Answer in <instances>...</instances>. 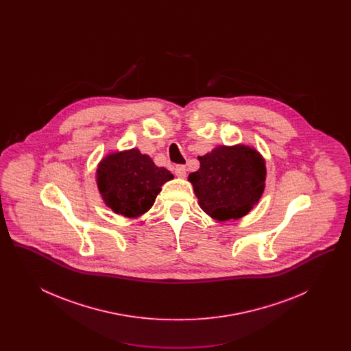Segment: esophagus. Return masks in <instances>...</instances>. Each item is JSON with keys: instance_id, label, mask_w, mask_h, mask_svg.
<instances>
[{"instance_id": "esophagus-1", "label": "esophagus", "mask_w": 351, "mask_h": 351, "mask_svg": "<svg viewBox=\"0 0 351 351\" xmlns=\"http://www.w3.org/2000/svg\"><path fill=\"white\" fill-rule=\"evenodd\" d=\"M175 175L178 178H185V175H186V168H185V166H183V165L176 166L175 167Z\"/></svg>"}]
</instances>
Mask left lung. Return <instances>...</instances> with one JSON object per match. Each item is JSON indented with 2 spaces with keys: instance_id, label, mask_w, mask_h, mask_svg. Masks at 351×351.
<instances>
[{
  "instance_id": "8db88e82",
  "label": "left lung",
  "mask_w": 351,
  "mask_h": 351,
  "mask_svg": "<svg viewBox=\"0 0 351 351\" xmlns=\"http://www.w3.org/2000/svg\"><path fill=\"white\" fill-rule=\"evenodd\" d=\"M200 168L188 180L201 209L218 221L246 216L258 204L266 182L265 159L249 146H218L199 156Z\"/></svg>"
}]
</instances>
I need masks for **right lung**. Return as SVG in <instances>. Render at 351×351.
<instances>
[{
  "instance_id": "obj_1",
  "label": "right lung",
  "mask_w": 351,
  "mask_h": 351,
  "mask_svg": "<svg viewBox=\"0 0 351 351\" xmlns=\"http://www.w3.org/2000/svg\"><path fill=\"white\" fill-rule=\"evenodd\" d=\"M173 179L138 149L114 152L101 160L97 186L105 204L117 215L138 217L154 205L162 185Z\"/></svg>"
}]
</instances>
